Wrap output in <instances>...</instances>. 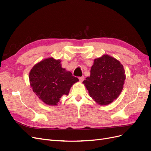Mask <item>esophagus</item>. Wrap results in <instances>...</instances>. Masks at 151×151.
Listing matches in <instances>:
<instances>
[{
  "label": "esophagus",
  "mask_w": 151,
  "mask_h": 151,
  "mask_svg": "<svg viewBox=\"0 0 151 151\" xmlns=\"http://www.w3.org/2000/svg\"><path fill=\"white\" fill-rule=\"evenodd\" d=\"M79 80L80 82H83L84 80V77L82 76V77H79Z\"/></svg>",
  "instance_id": "1"
}]
</instances>
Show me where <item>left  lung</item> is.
Masks as SVG:
<instances>
[{
  "label": "left lung",
  "mask_w": 151,
  "mask_h": 151,
  "mask_svg": "<svg viewBox=\"0 0 151 151\" xmlns=\"http://www.w3.org/2000/svg\"><path fill=\"white\" fill-rule=\"evenodd\" d=\"M120 61L108 55L94 59L90 76L83 84L90 97L100 105H108L119 96L126 78Z\"/></svg>",
  "instance_id": "8db88e82"
}]
</instances>
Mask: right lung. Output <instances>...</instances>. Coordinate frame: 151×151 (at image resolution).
<instances>
[{
    "mask_svg": "<svg viewBox=\"0 0 151 151\" xmlns=\"http://www.w3.org/2000/svg\"><path fill=\"white\" fill-rule=\"evenodd\" d=\"M60 60L45 58L35 64L29 74V83L40 100L56 106L63 95H68L72 85L79 81L72 73L62 67Z\"/></svg>",
    "mask_w": 151,
    "mask_h": 151,
    "instance_id": "1",
    "label": "right lung"
}]
</instances>
